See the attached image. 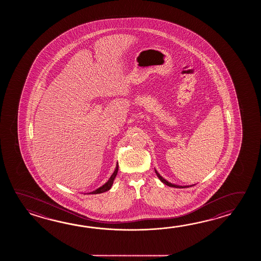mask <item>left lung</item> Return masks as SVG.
I'll list each match as a JSON object with an SVG mask.
<instances>
[{
  "label": "left lung",
  "mask_w": 261,
  "mask_h": 261,
  "mask_svg": "<svg viewBox=\"0 0 261 261\" xmlns=\"http://www.w3.org/2000/svg\"><path fill=\"white\" fill-rule=\"evenodd\" d=\"M155 173H156L158 177L160 178V180H161V182H162V183L165 184V185H167V186H169V187H172V188H176V189H178V188H180V189H181V188H183L184 189V187H180V186H176V185H172V184L169 183V182L166 181L164 178L162 177V176H161V174H160L159 172H156V171H155ZM185 188H189V187H185Z\"/></svg>",
  "instance_id": "left-lung-1"
}]
</instances>
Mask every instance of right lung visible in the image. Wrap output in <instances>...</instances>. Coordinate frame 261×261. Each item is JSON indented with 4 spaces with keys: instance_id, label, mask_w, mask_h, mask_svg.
<instances>
[{
    "instance_id": "right-lung-1",
    "label": "right lung",
    "mask_w": 261,
    "mask_h": 261,
    "mask_svg": "<svg viewBox=\"0 0 261 261\" xmlns=\"http://www.w3.org/2000/svg\"><path fill=\"white\" fill-rule=\"evenodd\" d=\"M117 171H118V165H117V167H116V170H115V172H113L110 179L102 187H100V189H98L97 190L93 191V192H91V194H100V193L106 192L107 190L111 189L112 185L114 183V180H115V178L117 176Z\"/></svg>"
}]
</instances>
